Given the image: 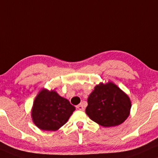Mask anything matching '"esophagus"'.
I'll use <instances>...</instances> for the list:
<instances>
[{"label":"esophagus","mask_w":158,"mask_h":158,"mask_svg":"<svg viewBox=\"0 0 158 158\" xmlns=\"http://www.w3.org/2000/svg\"><path fill=\"white\" fill-rule=\"evenodd\" d=\"M76 108H77L80 110H84V108H83V105H81V104H80V105H78V106H77V107H76Z\"/></svg>","instance_id":"34e87169"}]
</instances>
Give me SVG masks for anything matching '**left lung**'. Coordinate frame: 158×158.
Returning <instances> with one entry per match:
<instances>
[{
    "mask_svg": "<svg viewBox=\"0 0 158 158\" xmlns=\"http://www.w3.org/2000/svg\"><path fill=\"white\" fill-rule=\"evenodd\" d=\"M131 102L125 93L111 82L100 83L88 98L85 113L91 120L103 127L117 126L130 114Z\"/></svg>",
    "mask_w": 158,
    "mask_h": 158,
    "instance_id": "1",
    "label": "left lung"
}]
</instances>
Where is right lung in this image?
Masks as SVG:
<instances>
[{"label":"right lung","mask_w":158,"mask_h":158,"mask_svg":"<svg viewBox=\"0 0 158 158\" xmlns=\"http://www.w3.org/2000/svg\"><path fill=\"white\" fill-rule=\"evenodd\" d=\"M75 108L56 91L43 89L39 93L33 106V122L39 128L55 131L67 122Z\"/></svg>","instance_id":"add662e5"}]
</instances>
